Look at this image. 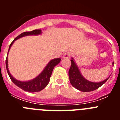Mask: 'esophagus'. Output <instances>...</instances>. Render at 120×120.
I'll return each mask as SVG.
<instances>
[{
  "instance_id": "obj_1",
  "label": "esophagus",
  "mask_w": 120,
  "mask_h": 120,
  "mask_svg": "<svg viewBox=\"0 0 120 120\" xmlns=\"http://www.w3.org/2000/svg\"><path fill=\"white\" fill-rule=\"evenodd\" d=\"M70 53L69 52L65 53L63 55V58H64V59H68V58H70Z\"/></svg>"
}]
</instances>
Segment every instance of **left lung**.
Here are the masks:
<instances>
[{"instance_id":"1","label":"left lung","mask_w":120,"mask_h":120,"mask_svg":"<svg viewBox=\"0 0 120 120\" xmlns=\"http://www.w3.org/2000/svg\"><path fill=\"white\" fill-rule=\"evenodd\" d=\"M70 68L68 71L70 82L73 86L82 92L93 91L100 87L108 80L109 77L100 82H92L86 80L82 76L79 68L75 64L73 58L71 59ZM114 65V62L112 63Z\"/></svg>"}]
</instances>
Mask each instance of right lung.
I'll return each mask as SVG.
<instances>
[{
	"instance_id": "obj_1",
	"label": "right lung",
	"mask_w": 120,
	"mask_h": 120,
	"mask_svg": "<svg viewBox=\"0 0 120 120\" xmlns=\"http://www.w3.org/2000/svg\"><path fill=\"white\" fill-rule=\"evenodd\" d=\"M41 34V29H35L32 31L30 32H24L22 33L20 35H19L18 37H17L14 40H13L12 43H11L10 45H9V50H8V52L10 49L11 45L14 43L15 40H18L19 38H21V37H24V36L27 35H40ZM61 61V59L60 58H56V59H54L51 60L47 66L45 67L44 70L40 73L38 76L35 77V79H32L31 80L27 82H22L19 81V80H16L14 79L11 75L9 73V71L8 70V56L6 57V70L8 72V74L9 75V77H10L11 80H12V82L14 83L15 85H16L19 88H20L23 90L25 91L30 92V93H35V92H38L41 91L42 90L46 87V86L48 85L50 81V77H51L52 73L54 67L56 65H58V64Z\"/></svg>"
}]
</instances>
